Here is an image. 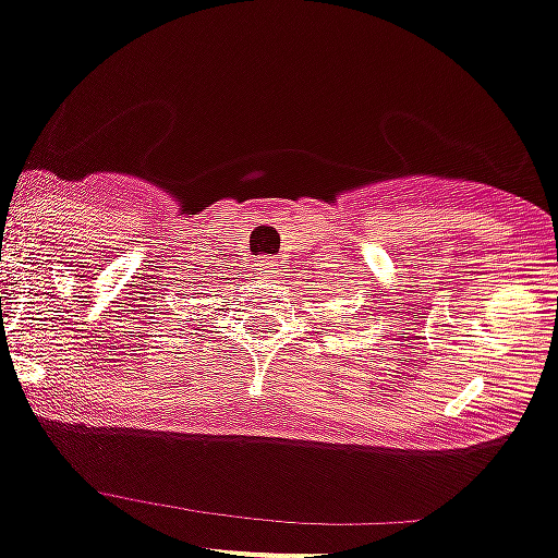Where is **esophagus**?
Here are the masks:
<instances>
[{
	"instance_id": "obj_1",
	"label": "esophagus",
	"mask_w": 558,
	"mask_h": 558,
	"mask_svg": "<svg viewBox=\"0 0 558 558\" xmlns=\"http://www.w3.org/2000/svg\"><path fill=\"white\" fill-rule=\"evenodd\" d=\"M258 269H262L264 278H278L280 272H283V264L278 262V258H262V264H258Z\"/></svg>"
}]
</instances>
